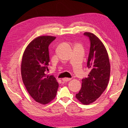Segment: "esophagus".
Instances as JSON below:
<instances>
[{
    "label": "esophagus",
    "mask_w": 128,
    "mask_h": 128,
    "mask_svg": "<svg viewBox=\"0 0 128 128\" xmlns=\"http://www.w3.org/2000/svg\"><path fill=\"white\" fill-rule=\"evenodd\" d=\"M72 78H62V80L64 81V82H67V81H69L70 80H71Z\"/></svg>",
    "instance_id": "1"
}]
</instances>
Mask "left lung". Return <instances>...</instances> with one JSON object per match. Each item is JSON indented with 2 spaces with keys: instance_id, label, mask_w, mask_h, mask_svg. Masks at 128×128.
Masks as SVG:
<instances>
[{
  "instance_id": "obj_1",
  "label": "left lung",
  "mask_w": 128,
  "mask_h": 128,
  "mask_svg": "<svg viewBox=\"0 0 128 128\" xmlns=\"http://www.w3.org/2000/svg\"><path fill=\"white\" fill-rule=\"evenodd\" d=\"M84 34L91 42L87 64L91 71L88 76L82 80V87L75 97L82 104L88 105L98 98L107 87L110 66L107 50L101 40L91 32H86Z\"/></svg>"
}]
</instances>
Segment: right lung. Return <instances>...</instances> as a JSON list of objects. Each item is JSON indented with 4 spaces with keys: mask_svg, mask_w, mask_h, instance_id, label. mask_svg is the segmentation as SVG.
<instances>
[{
    "mask_svg": "<svg viewBox=\"0 0 128 128\" xmlns=\"http://www.w3.org/2000/svg\"><path fill=\"white\" fill-rule=\"evenodd\" d=\"M56 38H35L26 47L21 61V76L27 91L35 101L42 104H47L56 97L59 86L53 75L46 74L50 62L48 46Z\"/></svg>",
    "mask_w": 128,
    "mask_h": 128,
    "instance_id": "add662e5",
    "label": "right lung"
}]
</instances>
